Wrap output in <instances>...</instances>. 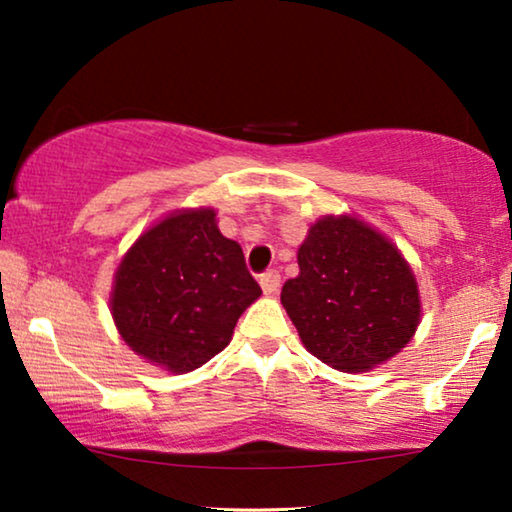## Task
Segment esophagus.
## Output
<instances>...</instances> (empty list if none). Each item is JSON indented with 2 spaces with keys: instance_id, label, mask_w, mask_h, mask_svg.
Here are the masks:
<instances>
[{
  "instance_id": "34e87169",
  "label": "esophagus",
  "mask_w": 512,
  "mask_h": 512,
  "mask_svg": "<svg viewBox=\"0 0 512 512\" xmlns=\"http://www.w3.org/2000/svg\"><path fill=\"white\" fill-rule=\"evenodd\" d=\"M258 282H261V289H263L265 296H275L279 284H282V275H279L277 270H268V272H263Z\"/></svg>"
}]
</instances>
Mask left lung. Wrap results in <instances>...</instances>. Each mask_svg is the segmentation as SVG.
<instances>
[{"label":"left lung","mask_w":512,"mask_h":512,"mask_svg":"<svg viewBox=\"0 0 512 512\" xmlns=\"http://www.w3.org/2000/svg\"><path fill=\"white\" fill-rule=\"evenodd\" d=\"M282 305L307 352L363 373L408 345L422 317L417 279L391 240L356 216H324L298 249Z\"/></svg>","instance_id":"8db88e82"}]
</instances>
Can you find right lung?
<instances>
[{
    "label": "right lung",
    "instance_id": "1",
    "mask_svg": "<svg viewBox=\"0 0 512 512\" xmlns=\"http://www.w3.org/2000/svg\"><path fill=\"white\" fill-rule=\"evenodd\" d=\"M261 296L242 247L221 235L212 207L179 209L128 249L114 275L111 317L132 352L174 375L223 352Z\"/></svg>",
    "mask_w": 512,
    "mask_h": 512
}]
</instances>
